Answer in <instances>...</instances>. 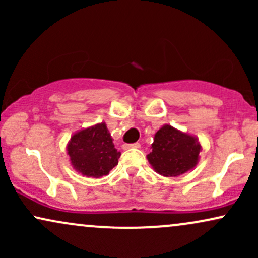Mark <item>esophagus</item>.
Instances as JSON below:
<instances>
[{"instance_id": "obj_1", "label": "esophagus", "mask_w": 258, "mask_h": 258, "mask_svg": "<svg viewBox=\"0 0 258 258\" xmlns=\"http://www.w3.org/2000/svg\"><path fill=\"white\" fill-rule=\"evenodd\" d=\"M139 147H141V144H139V143L125 144V146H123V149H131V148H139Z\"/></svg>"}]
</instances>
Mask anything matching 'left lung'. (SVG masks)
I'll return each instance as SVG.
<instances>
[{
  "label": "left lung",
  "mask_w": 258,
  "mask_h": 258,
  "mask_svg": "<svg viewBox=\"0 0 258 258\" xmlns=\"http://www.w3.org/2000/svg\"><path fill=\"white\" fill-rule=\"evenodd\" d=\"M201 144L195 136L164 125L154 136L148 161L155 172L165 177H177L193 170L199 161Z\"/></svg>",
  "instance_id": "1"
}]
</instances>
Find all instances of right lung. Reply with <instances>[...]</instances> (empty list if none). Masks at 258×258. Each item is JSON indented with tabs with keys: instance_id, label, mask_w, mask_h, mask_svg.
I'll return each instance as SVG.
<instances>
[{
	"instance_id": "1",
	"label": "right lung",
	"mask_w": 258,
	"mask_h": 258,
	"mask_svg": "<svg viewBox=\"0 0 258 258\" xmlns=\"http://www.w3.org/2000/svg\"><path fill=\"white\" fill-rule=\"evenodd\" d=\"M112 141L105 122L74 133L67 146L74 170L85 177L99 178L106 176L119 164L121 155Z\"/></svg>"
}]
</instances>
